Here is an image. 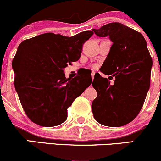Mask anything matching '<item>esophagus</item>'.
<instances>
[{"label":"esophagus","instance_id":"1","mask_svg":"<svg viewBox=\"0 0 161 161\" xmlns=\"http://www.w3.org/2000/svg\"><path fill=\"white\" fill-rule=\"evenodd\" d=\"M95 71H92V80L94 79V76H95Z\"/></svg>","mask_w":161,"mask_h":161}]
</instances>
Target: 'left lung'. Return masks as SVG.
Here are the masks:
<instances>
[{"mask_svg": "<svg viewBox=\"0 0 161 161\" xmlns=\"http://www.w3.org/2000/svg\"><path fill=\"white\" fill-rule=\"evenodd\" d=\"M93 31L97 36H108L112 41L101 69L115 77L111 84L107 78L95 75L94 117L107 126H123L133 120L143 106L150 88L152 59L143 36L123 24L108 23Z\"/></svg>", "mask_w": 161, "mask_h": 161, "instance_id": "8db88e82", "label": "left lung"}]
</instances>
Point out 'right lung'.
<instances>
[{
	"label": "right lung",
	"instance_id": "right-lung-1",
	"mask_svg": "<svg viewBox=\"0 0 161 161\" xmlns=\"http://www.w3.org/2000/svg\"><path fill=\"white\" fill-rule=\"evenodd\" d=\"M92 35V31L72 37L45 33L19 45L12 62L14 86L33 123L45 127L61 124L67 119V108L92 84L91 75L66 79L64 69L79 60Z\"/></svg>",
	"mask_w": 161,
	"mask_h": 161
}]
</instances>
